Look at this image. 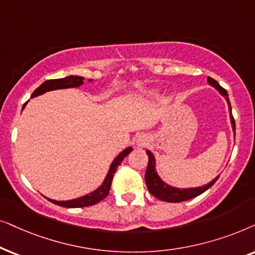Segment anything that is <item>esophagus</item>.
I'll return each instance as SVG.
<instances>
[{
    "label": "esophagus",
    "instance_id": "obj_1",
    "mask_svg": "<svg viewBox=\"0 0 255 255\" xmlns=\"http://www.w3.org/2000/svg\"><path fill=\"white\" fill-rule=\"evenodd\" d=\"M147 142H148V140L145 136H138L136 140V144L138 145V147H142V145L147 144Z\"/></svg>",
    "mask_w": 255,
    "mask_h": 255
}]
</instances>
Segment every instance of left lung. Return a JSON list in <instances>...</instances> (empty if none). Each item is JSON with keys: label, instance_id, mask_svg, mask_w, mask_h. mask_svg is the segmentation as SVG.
<instances>
[{"label": "left lung", "instance_id": "8db88e82", "mask_svg": "<svg viewBox=\"0 0 255 255\" xmlns=\"http://www.w3.org/2000/svg\"><path fill=\"white\" fill-rule=\"evenodd\" d=\"M208 83L211 85V86L215 87L216 90L226 99L227 105H229L230 119H231V124H232V129H233L234 136H236V122H234V119L232 115V108H231L229 94H227L225 88L220 86V85L217 83L215 79H212L211 77H208ZM145 152H147L148 155V167L144 175L145 184H147L149 192H150L154 197H156L157 199H161V201L169 202V203H179V202L189 201V199L195 198V197L199 196L201 193L205 192L206 190L211 188V186L216 183L217 179L219 178V176H217L215 179H212V181L208 183V184L203 186H197V188H190V189L175 188V186L167 184V183H164L161 178H159V176L157 175V172H156V169H155L156 162H155L154 155H152V152L149 150H147Z\"/></svg>", "mask_w": 255, "mask_h": 255}]
</instances>
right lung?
Instances as JSON below:
<instances>
[{
    "instance_id": "right-lung-1",
    "label": "right lung",
    "mask_w": 255,
    "mask_h": 255,
    "mask_svg": "<svg viewBox=\"0 0 255 255\" xmlns=\"http://www.w3.org/2000/svg\"><path fill=\"white\" fill-rule=\"evenodd\" d=\"M91 81V79H90ZM84 84V78L79 77V76H69L65 78H60V79H51V80H46L40 85L38 88H36L33 91V93L31 94V98L38 97L40 94L49 92V91H53V90H60V88H71V87H79L80 85ZM28 104V101L23 105V108L25 107V105ZM133 150V148L128 147L126 148L124 151H121L117 157L114 158V161L112 162L110 170H108V174L105 177V181L103 182L99 188L97 190H94L93 192L87 193L83 197H79V198L76 199H71V201H53V199H49L50 202H52L53 204L63 206V208H85V206H91L97 204L100 201H103L104 198H106L108 193H110V189H111V184H112V179H113V176L117 171V169L119 165L121 164V162L124 161V158L126 156H128V154H130V151Z\"/></svg>"
}]
</instances>
